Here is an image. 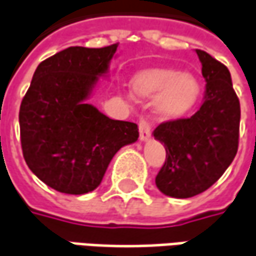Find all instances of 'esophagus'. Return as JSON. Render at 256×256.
Here are the masks:
<instances>
[{
	"label": "esophagus",
	"instance_id": "34e87169",
	"mask_svg": "<svg viewBox=\"0 0 256 256\" xmlns=\"http://www.w3.org/2000/svg\"><path fill=\"white\" fill-rule=\"evenodd\" d=\"M138 132H140V140H142V142L148 140V137H150L151 134L150 122L146 120V119H140V123H138Z\"/></svg>",
	"mask_w": 256,
	"mask_h": 256
}]
</instances>
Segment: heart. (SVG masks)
<instances>
[{
	"instance_id": "b5f03b06",
	"label": "heart",
	"mask_w": 256,
	"mask_h": 256,
	"mask_svg": "<svg viewBox=\"0 0 256 256\" xmlns=\"http://www.w3.org/2000/svg\"><path fill=\"white\" fill-rule=\"evenodd\" d=\"M132 91L142 99H156L158 114L164 119H179L198 105L202 95L199 80L170 67H152L136 72Z\"/></svg>"
}]
</instances>
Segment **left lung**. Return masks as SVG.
<instances>
[{
	"label": "left lung",
	"instance_id": "1",
	"mask_svg": "<svg viewBox=\"0 0 256 256\" xmlns=\"http://www.w3.org/2000/svg\"><path fill=\"white\" fill-rule=\"evenodd\" d=\"M196 53L206 80L200 109L188 119L161 123L152 133L166 151L156 185L176 199L208 189L230 166L238 150L241 109L230 71L206 52Z\"/></svg>",
	"mask_w": 256,
	"mask_h": 256
}]
</instances>
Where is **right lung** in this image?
Listing matches in <instances>:
<instances>
[{
    "instance_id": "add662e5",
    "label": "right lung",
    "mask_w": 256,
    "mask_h": 256,
    "mask_svg": "<svg viewBox=\"0 0 256 256\" xmlns=\"http://www.w3.org/2000/svg\"><path fill=\"white\" fill-rule=\"evenodd\" d=\"M116 50L118 43L56 53L38 66L22 99L19 126L26 164L62 194L96 189L114 154L138 138L136 123L114 120L86 104Z\"/></svg>"
}]
</instances>
